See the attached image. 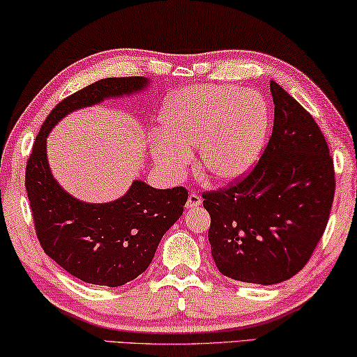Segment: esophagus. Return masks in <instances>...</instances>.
Wrapping results in <instances>:
<instances>
[{"instance_id": "1", "label": "esophagus", "mask_w": 357, "mask_h": 357, "mask_svg": "<svg viewBox=\"0 0 357 357\" xmlns=\"http://www.w3.org/2000/svg\"><path fill=\"white\" fill-rule=\"evenodd\" d=\"M202 205V199L199 197L196 192H191L188 196V201H186V208H197Z\"/></svg>"}]
</instances>
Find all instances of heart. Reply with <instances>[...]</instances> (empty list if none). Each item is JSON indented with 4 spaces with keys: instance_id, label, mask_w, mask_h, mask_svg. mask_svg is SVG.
<instances>
[{
    "instance_id": "heart-1",
    "label": "heart",
    "mask_w": 357,
    "mask_h": 357,
    "mask_svg": "<svg viewBox=\"0 0 357 357\" xmlns=\"http://www.w3.org/2000/svg\"><path fill=\"white\" fill-rule=\"evenodd\" d=\"M162 135L150 156L169 178H180L197 146L199 167L220 183H234L251 171L264 150L270 109L252 91L204 84L180 91L160 116Z\"/></svg>"
}]
</instances>
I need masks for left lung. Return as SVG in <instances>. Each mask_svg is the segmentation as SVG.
Masks as SVG:
<instances>
[{
	"instance_id": "8db88e82",
	"label": "left lung",
	"mask_w": 357,
	"mask_h": 357,
	"mask_svg": "<svg viewBox=\"0 0 357 357\" xmlns=\"http://www.w3.org/2000/svg\"><path fill=\"white\" fill-rule=\"evenodd\" d=\"M274 123L259 165L229 190L204 192L220 273L273 285L295 276L320 241L334 201V162L307 111L270 83Z\"/></svg>"
}]
</instances>
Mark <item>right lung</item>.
<instances>
[{
    "mask_svg": "<svg viewBox=\"0 0 357 357\" xmlns=\"http://www.w3.org/2000/svg\"><path fill=\"white\" fill-rule=\"evenodd\" d=\"M149 86L146 77L105 78L62 100L40 127L26 162L24 185L37 238L50 259L87 284L121 287L146 271L162 235L182 216L188 192L182 186L156 190L133 180L116 201H79L53 177L47 137L72 112L136 96Z\"/></svg>",
    "mask_w": 357,
    "mask_h": 357,
    "instance_id": "obj_1",
    "label": "right lung"
}]
</instances>
